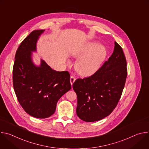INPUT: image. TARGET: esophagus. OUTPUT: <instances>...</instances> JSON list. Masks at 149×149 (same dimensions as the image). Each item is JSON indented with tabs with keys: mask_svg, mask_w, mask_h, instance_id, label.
Listing matches in <instances>:
<instances>
[{
	"mask_svg": "<svg viewBox=\"0 0 149 149\" xmlns=\"http://www.w3.org/2000/svg\"><path fill=\"white\" fill-rule=\"evenodd\" d=\"M75 78L74 77V76H71V77H70V82H71V85H72L73 84V83L75 82Z\"/></svg>",
	"mask_w": 149,
	"mask_h": 149,
	"instance_id": "1",
	"label": "esophagus"
}]
</instances>
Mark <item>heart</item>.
Returning <instances> with one entry per match:
<instances>
[{
    "instance_id": "obj_1",
    "label": "heart",
    "mask_w": 149,
    "mask_h": 149,
    "mask_svg": "<svg viewBox=\"0 0 149 149\" xmlns=\"http://www.w3.org/2000/svg\"><path fill=\"white\" fill-rule=\"evenodd\" d=\"M82 56L75 64V69L81 75H90L96 72L101 66L107 56L106 49L98 43L89 42L81 50L78 51L75 56L77 58Z\"/></svg>"
}]
</instances>
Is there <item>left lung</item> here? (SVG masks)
I'll list each match as a JSON object with an SVG mask.
<instances>
[{"label":"left lung","mask_w":149,"mask_h":149,"mask_svg":"<svg viewBox=\"0 0 149 149\" xmlns=\"http://www.w3.org/2000/svg\"><path fill=\"white\" fill-rule=\"evenodd\" d=\"M113 53L92 75L78 78L72 85L77 95L76 112L80 119L93 122L110 115L117 106L127 75L122 48L114 42Z\"/></svg>","instance_id":"left-lung-1"}]
</instances>
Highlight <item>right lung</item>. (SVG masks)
Segmentation results:
<instances>
[{
  "label": "right lung",
  "instance_id": "add662e5",
  "mask_svg": "<svg viewBox=\"0 0 149 149\" xmlns=\"http://www.w3.org/2000/svg\"><path fill=\"white\" fill-rule=\"evenodd\" d=\"M45 30L32 31L18 47L13 68V86L17 99L30 116L45 118L55 111L59 98L71 88L68 71L52 70L41 59L40 65L32 61L36 42Z\"/></svg>",
  "mask_w": 149,
  "mask_h": 149
}]
</instances>
